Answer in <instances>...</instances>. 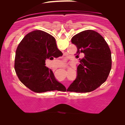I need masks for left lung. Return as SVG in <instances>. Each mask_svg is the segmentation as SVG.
<instances>
[{"instance_id":"8db88e82","label":"left lung","mask_w":125,"mask_h":125,"mask_svg":"<svg viewBox=\"0 0 125 125\" xmlns=\"http://www.w3.org/2000/svg\"><path fill=\"white\" fill-rule=\"evenodd\" d=\"M72 43L76 46V58L79 59L77 75L67 91L77 93L89 92L95 90L106 81L111 70V52L104 39L97 31L87 30L72 38Z\"/></svg>"}]
</instances>
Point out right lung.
Here are the masks:
<instances>
[{"instance_id": "add662e5", "label": "right lung", "mask_w": 125, "mask_h": 125, "mask_svg": "<svg viewBox=\"0 0 125 125\" xmlns=\"http://www.w3.org/2000/svg\"><path fill=\"white\" fill-rule=\"evenodd\" d=\"M62 55L52 36L42 31H32L17 48L15 72L21 82L35 92L64 90L66 87L56 81L52 71L45 66L46 59L52 60Z\"/></svg>"}]
</instances>
